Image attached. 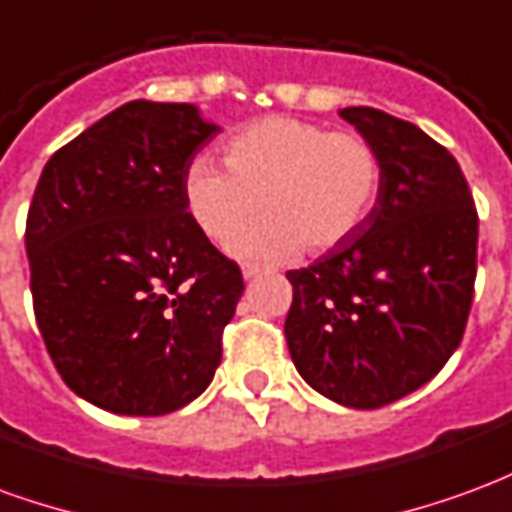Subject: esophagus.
Returning a JSON list of instances; mask_svg holds the SVG:
<instances>
[{"instance_id": "1", "label": "esophagus", "mask_w": 512, "mask_h": 512, "mask_svg": "<svg viewBox=\"0 0 512 512\" xmlns=\"http://www.w3.org/2000/svg\"><path fill=\"white\" fill-rule=\"evenodd\" d=\"M260 274H263V268L260 266H249V263L244 266V279H255L260 277Z\"/></svg>"}]
</instances>
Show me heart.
Listing matches in <instances>:
<instances>
[{
	"instance_id": "1",
	"label": "heart",
	"mask_w": 512,
	"mask_h": 512,
	"mask_svg": "<svg viewBox=\"0 0 512 512\" xmlns=\"http://www.w3.org/2000/svg\"><path fill=\"white\" fill-rule=\"evenodd\" d=\"M227 172L197 158L183 194L191 219L230 249L266 210L272 219L235 246L241 257L326 252L365 224L381 191V156L354 131L299 117H266L224 145Z\"/></svg>"
}]
</instances>
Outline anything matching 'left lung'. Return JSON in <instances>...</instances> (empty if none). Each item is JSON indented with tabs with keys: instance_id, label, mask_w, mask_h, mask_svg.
I'll use <instances>...</instances> for the list:
<instances>
[{
	"instance_id": "1",
	"label": "left lung",
	"mask_w": 512,
	"mask_h": 512,
	"mask_svg": "<svg viewBox=\"0 0 512 512\" xmlns=\"http://www.w3.org/2000/svg\"><path fill=\"white\" fill-rule=\"evenodd\" d=\"M340 117L381 156L365 224L293 285L285 337L301 378L348 408H381L447 365L477 277V211L458 161L422 128L373 106Z\"/></svg>"
}]
</instances>
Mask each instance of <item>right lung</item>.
I'll return each mask as SVG.
<instances>
[{
	"label": "right lung",
	"mask_w": 512,
	"mask_h": 512,
	"mask_svg": "<svg viewBox=\"0 0 512 512\" xmlns=\"http://www.w3.org/2000/svg\"><path fill=\"white\" fill-rule=\"evenodd\" d=\"M216 134L194 104L131 101L40 172L27 216L35 318L62 381L104 411H178L222 362L244 277L183 194Z\"/></svg>",
	"instance_id": "obj_1"
}]
</instances>
